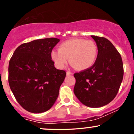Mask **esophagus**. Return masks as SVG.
<instances>
[{
    "instance_id": "1",
    "label": "esophagus",
    "mask_w": 134,
    "mask_h": 134,
    "mask_svg": "<svg viewBox=\"0 0 134 134\" xmlns=\"http://www.w3.org/2000/svg\"><path fill=\"white\" fill-rule=\"evenodd\" d=\"M66 74H67V76H69V75H72V73L70 71H67V72H66Z\"/></svg>"
}]
</instances>
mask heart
Listing matches in <instances>:
<instances>
[{
    "instance_id": "heart-1",
    "label": "heart",
    "mask_w": 134,
    "mask_h": 134,
    "mask_svg": "<svg viewBox=\"0 0 134 134\" xmlns=\"http://www.w3.org/2000/svg\"><path fill=\"white\" fill-rule=\"evenodd\" d=\"M98 56V47L91 40L73 38L58 46V50H53L50 57L58 69H63L68 62L78 70H86L94 64Z\"/></svg>"
}]
</instances>
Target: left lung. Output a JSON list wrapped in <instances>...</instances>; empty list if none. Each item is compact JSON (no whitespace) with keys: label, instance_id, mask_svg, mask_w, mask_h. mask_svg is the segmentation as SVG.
<instances>
[{"label":"left lung","instance_id":"left-lung-1","mask_svg":"<svg viewBox=\"0 0 134 134\" xmlns=\"http://www.w3.org/2000/svg\"><path fill=\"white\" fill-rule=\"evenodd\" d=\"M98 56L90 69L75 73L74 93L87 107H103L117 94L124 77L121 55L113 44L104 37L93 36Z\"/></svg>","mask_w":134,"mask_h":134}]
</instances>
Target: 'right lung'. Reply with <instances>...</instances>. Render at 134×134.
<instances>
[{
  "label": "right lung",
  "mask_w": 134,
  "mask_h": 134,
  "mask_svg": "<svg viewBox=\"0 0 134 134\" xmlns=\"http://www.w3.org/2000/svg\"><path fill=\"white\" fill-rule=\"evenodd\" d=\"M59 41L49 38L25 43L10 58L9 86L17 101L27 111H47L57 98L66 72L55 68L50 53Z\"/></svg>",
  "instance_id": "right-lung-1"
}]
</instances>
